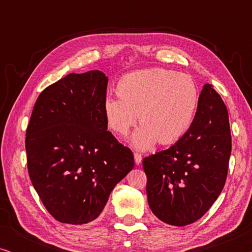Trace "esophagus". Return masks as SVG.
Masks as SVG:
<instances>
[{
	"instance_id": "esophagus-1",
	"label": "esophagus",
	"mask_w": 252,
	"mask_h": 252,
	"mask_svg": "<svg viewBox=\"0 0 252 252\" xmlns=\"http://www.w3.org/2000/svg\"><path fill=\"white\" fill-rule=\"evenodd\" d=\"M134 159H135L136 165H139L141 163V160H142V156H141V154L134 153Z\"/></svg>"
}]
</instances>
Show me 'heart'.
<instances>
[{"mask_svg":"<svg viewBox=\"0 0 252 252\" xmlns=\"http://www.w3.org/2000/svg\"><path fill=\"white\" fill-rule=\"evenodd\" d=\"M117 95L103 101L105 123L116 135L125 137L139 115L142 127L133 144L148 149L155 143L170 146L185 136L194 122L199 103L198 87L187 74L155 67L124 75Z\"/></svg>","mask_w":252,"mask_h":252,"instance_id":"obj_1","label":"heart"}]
</instances>
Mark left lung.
Wrapping results in <instances>:
<instances>
[{"label":"left lung","instance_id":"left-lung-1","mask_svg":"<svg viewBox=\"0 0 252 252\" xmlns=\"http://www.w3.org/2000/svg\"><path fill=\"white\" fill-rule=\"evenodd\" d=\"M232 151L228 112L206 84L192 125L174 146L143 158L148 203L154 215L173 226L195 222L225 186Z\"/></svg>","mask_w":252,"mask_h":252}]
</instances>
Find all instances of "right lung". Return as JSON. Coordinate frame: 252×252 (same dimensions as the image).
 Masks as SVG:
<instances>
[{
  "mask_svg": "<svg viewBox=\"0 0 252 252\" xmlns=\"http://www.w3.org/2000/svg\"><path fill=\"white\" fill-rule=\"evenodd\" d=\"M108 78L71 73L41 92L26 129L30 179L57 221L97 218L115 186L134 167L128 147L109 132L103 113Z\"/></svg>",
  "mask_w": 252,
  "mask_h": 252,
  "instance_id": "1",
  "label": "right lung"
}]
</instances>
